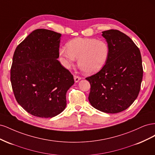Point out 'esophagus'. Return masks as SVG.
Returning a JSON list of instances; mask_svg holds the SVG:
<instances>
[{"label":"esophagus","mask_w":155,"mask_h":155,"mask_svg":"<svg viewBox=\"0 0 155 155\" xmlns=\"http://www.w3.org/2000/svg\"><path fill=\"white\" fill-rule=\"evenodd\" d=\"M74 78L75 82H76V83L78 82V81L81 79V78L78 76H76V75H74Z\"/></svg>","instance_id":"esophagus-1"}]
</instances>
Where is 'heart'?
<instances>
[{
  "label": "heart",
  "instance_id": "1",
  "mask_svg": "<svg viewBox=\"0 0 155 155\" xmlns=\"http://www.w3.org/2000/svg\"><path fill=\"white\" fill-rule=\"evenodd\" d=\"M109 53L106 41L80 37L70 41L67 48H62L59 51L66 66H71L75 59H78L79 68L87 74H94L104 67Z\"/></svg>",
  "mask_w": 155,
  "mask_h": 155
}]
</instances>
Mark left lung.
<instances>
[{
    "label": "left lung",
    "instance_id": "1",
    "mask_svg": "<svg viewBox=\"0 0 155 155\" xmlns=\"http://www.w3.org/2000/svg\"><path fill=\"white\" fill-rule=\"evenodd\" d=\"M110 48L107 61L99 72L86 78L91 84L88 100L95 109L118 113L137 99L143 78L142 56L129 37L117 30L102 31Z\"/></svg>",
    "mask_w": 155,
    "mask_h": 155
}]
</instances>
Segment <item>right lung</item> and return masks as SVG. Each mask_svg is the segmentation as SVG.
Masks as SVG:
<instances>
[{
  "label": "right lung",
  "mask_w": 155,
  "mask_h": 155,
  "mask_svg": "<svg viewBox=\"0 0 155 155\" xmlns=\"http://www.w3.org/2000/svg\"><path fill=\"white\" fill-rule=\"evenodd\" d=\"M61 36L51 30H35L14 52L10 72L14 96L33 116L52 118L66 107V94L74 80L57 59Z\"/></svg>",
  "instance_id": "obj_1"
}]
</instances>
